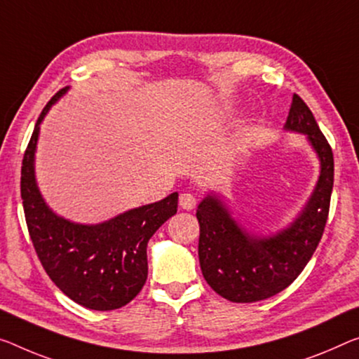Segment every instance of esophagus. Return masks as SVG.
Wrapping results in <instances>:
<instances>
[{"instance_id":"obj_1","label":"esophagus","mask_w":359,"mask_h":359,"mask_svg":"<svg viewBox=\"0 0 359 359\" xmlns=\"http://www.w3.org/2000/svg\"><path fill=\"white\" fill-rule=\"evenodd\" d=\"M197 203V198L194 194H191V192H183V194L180 196V207L183 208V210H192V208L196 207Z\"/></svg>"}]
</instances>
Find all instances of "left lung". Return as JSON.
<instances>
[{
    "mask_svg": "<svg viewBox=\"0 0 359 359\" xmlns=\"http://www.w3.org/2000/svg\"><path fill=\"white\" fill-rule=\"evenodd\" d=\"M284 131L305 136L319 162V176L302 210L274 233L255 234L234 218L222 192L210 191L197 207L198 262L208 285L223 299L253 303L294 283L321 241L334 186V156L300 96L292 97Z\"/></svg>",
    "mask_w": 359,
    "mask_h": 359,
    "instance_id": "left-lung-1",
    "label": "left lung"
}]
</instances>
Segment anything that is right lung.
Listing matches in <instances>:
<instances>
[{
    "instance_id": "add662e5",
    "label": "right lung",
    "mask_w": 359,
    "mask_h": 359,
    "mask_svg": "<svg viewBox=\"0 0 359 359\" xmlns=\"http://www.w3.org/2000/svg\"><path fill=\"white\" fill-rule=\"evenodd\" d=\"M69 86L46 104L22 161L20 196L36 255L49 278L69 299L96 311L125 306L147 279V242L173 217L178 192L109 218L85 224L64 218L48 205L36 183L35 156L40 125Z\"/></svg>"
}]
</instances>
